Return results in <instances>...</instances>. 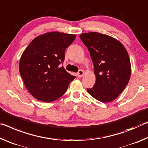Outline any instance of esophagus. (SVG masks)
Listing matches in <instances>:
<instances>
[{
  "label": "esophagus",
  "instance_id": "obj_1",
  "mask_svg": "<svg viewBox=\"0 0 148 148\" xmlns=\"http://www.w3.org/2000/svg\"><path fill=\"white\" fill-rule=\"evenodd\" d=\"M84 74V72L83 70L81 69V70H79L78 73H77V76H78V77H83Z\"/></svg>",
  "mask_w": 148,
  "mask_h": 148
}]
</instances>
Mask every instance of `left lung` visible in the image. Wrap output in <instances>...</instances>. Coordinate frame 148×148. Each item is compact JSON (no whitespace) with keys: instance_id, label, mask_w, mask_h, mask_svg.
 I'll use <instances>...</instances> for the list:
<instances>
[{"instance_id":"8db88e82","label":"left lung","mask_w":148,"mask_h":148,"mask_svg":"<svg viewBox=\"0 0 148 148\" xmlns=\"http://www.w3.org/2000/svg\"><path fill=\"white\" fill-rule=\"evenodd\" d=\"M90 52L96 83L87 88L89 94L101 102L114 100L124 90L131 74L128 52L118 40L97 32L80 35Z\"/></svg>"}]
</instances>
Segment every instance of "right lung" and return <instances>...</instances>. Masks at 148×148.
Listing matches in <instances>:
<instances>
[{
    "label": "right lung",
    "mask_w": 148,
    "mask_h": 148,
    "mask_svg": "<svg viewBox=\"0 0 148 148\" xmlns=\"http://www.w3.org/2000/svg\"><path fill=\"white\" fill-rule=\"evenodd\" d=\"M76 35L49 32L31 41L19 61V73L26 88L34 98L52 102L62 96L75 78L67 73L63 64L66 48Z\"/></svg>",
    "instance_id": "add662e5"
}]
</instances>
